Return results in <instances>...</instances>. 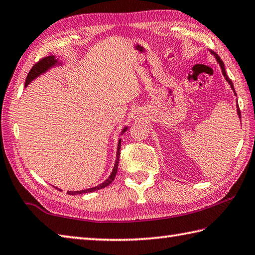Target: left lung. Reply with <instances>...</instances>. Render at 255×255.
I'll list each match as a JSON object with an SVG mask.
<instances>
[{
	"instance_id": "obj_1",
	"label": "left lung",
	"mask_w": 255,
	"mask_h": 255,
	"mask_svg": "<svg viewBox=\"0 0 255 255\" xmlns=\"http://www.w3.org/2000/svg\"><path fill=\"white\" fill-rule=\"evenodd\" d=\"M211 52V54H213L214 55V58L216 59V61H217V63L220 64V67H221V70H222V73H223V76H224V78H225V80L228 81V83L230 85V87H231V89H232V91L234 92V95L237 96V92H235V90H234V87H233V83H232V81H231V79L230 78L228 77V75H226V71H225V68H224V62L222 61V59L219 57V55H217L214 51H210ZM238 103V101H237ZM237 113H238V116H239V118H240V120H241V112H240V108H239V104H237Z\"/></svg>"
}]
</instances>
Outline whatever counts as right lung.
I'll return each instance as SVG.
<instances>
[{
    "instance_id": "add662e5",
    "label": "right lung",
    "mask_w": 255,
    "mask_h": 255,
    "mask_svg": "<svg viewBox=\"0 0 255 255\" xmlns=\"http://www.w3.org/2000/svg\"><path fill=\"white\" fill-rule=\"evenodd\" d=\"M60 66H63V62L59 61V59L55 58V55H49V57L43 58L42 60H40L38 63H35L34 66L32 67L30 72L27 73L26 80H25V83H24V88H26L27 86H29L30 83L33 81L34 79H36V78H38V77L42 76L43 73H45V72H48L50 69H52L54 67H60ZM127 129H128V126H125L123 128V130L120 131V136H122L125 131H127ZM120 145H122V138H119V140H118L117 151H116V160H115V165H114L113 172H112V174L109 175V177L105 180V182H103V183L99 184V185H97V186H95V187L82 189V191H68L67 194H69V195H78V194H85V193L96 192V191H98V189L107 187L108 185L112 184L113 180L116 177V174H117V169H118L119 156H120ZM59 191H61V189H59Z\"/></svg>"
}]
</instances>
